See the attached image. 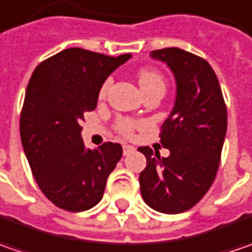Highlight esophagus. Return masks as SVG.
Returning <instances> with one entry per match:
<instances>
[{"mask_svg":"<svg viewBox=\"0 0 252 252\" xmlns=\"http://www.w3.org/2000/svg\"><path fill=\"white\" fill-rule=\"evenodd\" d=\"M134 151H135V147H132V145H124V147H123L124 155H129V154H132Z\"/></svg>","mask_w":252,"mask_h":252,"instance_id":"1","label":"esophagus"}]
</instances>
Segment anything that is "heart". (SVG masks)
Wrapping results in <instances>:
<instances>
[{"label":"heart","instance_id":"b5f03b06","mask_svg":"<svg viewBox=\"0 0 252 252\" xmlns=\"http://www.w3.org/2000/svg\"><path fill=\"white\" fill-rule=\"evenodd\" d=\"M138 83H139L141 90H147V89H152V87H159V89L165 90V80H163V77L159 74L158 71L152 70V69H141L139 73H138ZM108 86H110V80H107L103 84V87L100 90L101 95H104ZM134 128H135V123H132L131 120H121L118 123V131L123 135H131Z\"/></svg>","mask_w":252,"mask_h":252}]
</instances>
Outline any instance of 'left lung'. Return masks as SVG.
<instances>
[{"label":"left lung","mask_w":252,"mask_h":252,"mask_svg":"<svg viewBox=\"0 0 252 252\" xmlns=\"http://www.w3.org/2000/svg\"><path fill=\"white\" fill-rule=\"evenodd\" d=\"M166 63L176 82V97L160 131V144L169 157L148 147L139 173L144 202L157 212L183 213L210 189L219 169L227 132V108L217 76L207 62L179 48L151 52Z\"/></svg>","instance_id":"left-lung-1"}]
</instances>
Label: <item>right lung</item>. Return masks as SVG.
Here are the masks:
<instances>
[{
    "label": "right lung",
    "instance_id": "obj_1",
    "mask_svg": "<svg viewBox=\"0 0 252 252\" xmlns=\"http://www.w3.org/2000/svg\"><path fill=\"white\" fill-rule=\"evenodd\" d=\"M131 58L80 48L62 50L38 64L21 113V141L33 178L53 204L84 212L101 200L123 147H84L80 123L93 111L107 77Z\"/></svg>",
    "mask_w": 252,
    "mask_h": 252
}]
</instances>
